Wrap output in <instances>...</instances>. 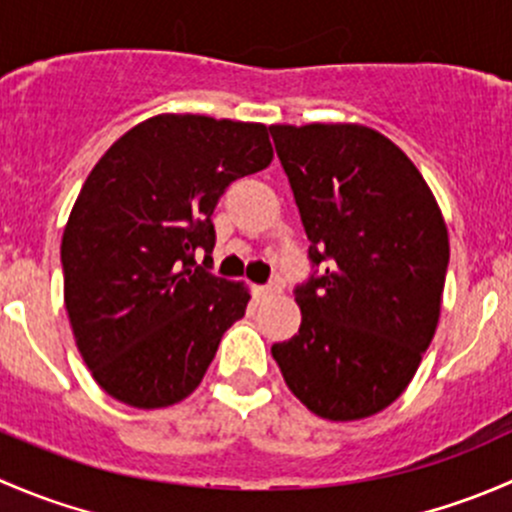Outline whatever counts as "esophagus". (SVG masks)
<instances>
[{"label":"esophagus","instance_id":"34e87169","mask_svg":"<svg viewBox=\"0 0 512 512\" xmlns=\"http://www.w3.org/2000/svg\"><path fill=\"white\" fill-rule=\"evenodd\" d=\"M280 289H282L280 282L270 280V282H267V285L252 287V294H255L257 299H270V297H275V294H280Z\"/></svg>","mask_w":512,"mask_h":512}]
</instances>
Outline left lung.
I'll return each mask as SVG.
<instances>
[{
	"instance_id": "8db88e82",
	"label": "left lung",
	"mask_w": 512,
	"mask_h": 512,
	"mask_svg": "<svg viewBox=\"0 0 512 512\" xmlns=\"http://www.w3.org/2000/svg\"><path fill=\"white\" fill-rule=\"evenodd\" d=\"M309 240L299 332L272 356L329 421L394 404L436 334L448 232L426 180L389 138L352 123L270 126Z\"/></svg>"
}]
</instances>
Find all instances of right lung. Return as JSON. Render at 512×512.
<instances>
[{"label": "right lung", "mask_w": 512, "mask_h": 512, "mask_svg": "<svg viewBox=\"0 0 512 512\" xmlns=\"http://www.w3.org/2000/svg\"><path fill=\"white\" fill-rule=\"evenodd\" d=\"M270 160L262 123L163 113L118 138L91 170L61 265L76 344L108 396L163 409L198 389L250 302L245 287L210 272L215 205Z\"/></svg>", "instance_id": "1"}]
</instances>
